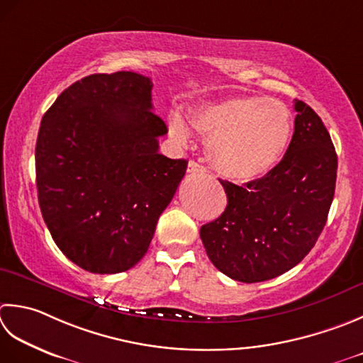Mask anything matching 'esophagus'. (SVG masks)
Here are the masks:
<instances>
[{
    "instance_id": "1",
    "label": "esophagus",
    "mask_w": 363,
    "mask_h": 363,
    "mask_svg": "<svg viewBox=\"0 0 363 363\" xmlns=\"http://www.w3.org/2000/svg\"><path fill=\"white\" fill-rule=\"evenodd\" d=\"M187 173H190V174H196V173L203 174V173H206V168L203 165H200L198 162L190 160L189 165H187Z\"/></svg>"
}]
</instances>
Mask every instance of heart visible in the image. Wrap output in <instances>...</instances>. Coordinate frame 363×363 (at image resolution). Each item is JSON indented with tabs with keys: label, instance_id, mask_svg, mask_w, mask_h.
<instances>
[{
	"label": "heart",
	"instance_id": "heart-1",
	"mask_svg": "<svg viewBox=\"0 0 363 363\" xmlns=\"http://www.w3.org/2000/svg\"><path fill=\"white\" fill-rule=\"evenodd\" d=\"M190 124L203 133L216 172L230 179L253 181L267 174L286 154L293 137V115L272 97H231L190 108ZM169 135L187 143L189 129L181 115L168 118Z\"/></svg>",
	"mask_w": 363,
	"mask_h": 363
}]
</instances>
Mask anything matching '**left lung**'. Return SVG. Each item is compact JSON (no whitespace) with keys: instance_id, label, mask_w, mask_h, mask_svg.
Segmentation results:
<instances>
[{"instance_id":"8db88e82","label":"left lung","mask_w":363,"mask_h":363,"mask_svg":"<svg viewBox=\"0 0 363 363\" xmlns=\"http://www.w3.org/2000/svg\"><path fill=\"white\" fill-rule=\"evenodd\" d=\"M293 140L272 172L244 186L220 181L228 204L200 236L220 272L242 283L275 279L307 257L335 194L337 152L313 108L301 101Z\"/></svg>"}]
</instances>
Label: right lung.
<instances>
[{"instance_id": "1", "label": "right lung", "mask_w": 363, "mask_h": 363, "mask_svg": "<svg viewBox=\"0 0 363 363\" xmlns=\"http://www.w3.org/2000/svg\"><path fill=\"white\" fill-rule=\"evenodd\" d=\"M151 78L94 74L70 84L42 118L35 184L55 244L92 274L145 257L187 160L159 152L167 124L152 111Z\"/></svg>"}]
</instances>
